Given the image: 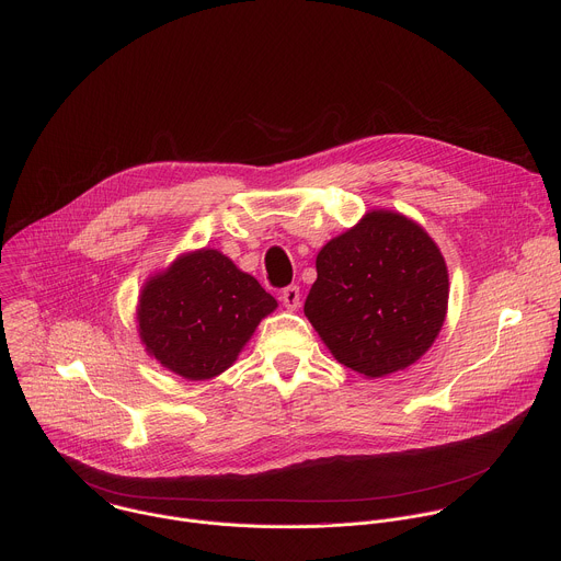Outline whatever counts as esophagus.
I'll use <instances>...</instances> for the list:
<instances>
[{"mask_svg":"<svg viewBox=\"0 0 561 561\" xmlns=\"http://www.w3.org/2000/svg\"><path fill=\"white\" fill-rule=\"evenodd\" d=\"M282 301H284V306H286V308L295 310V308L299 306V301H301L299 286H286V288L282 290Z\"/></svg>","mask_w":561,"mask_h":561,"instance_id":"34e87169","label":"esophagus"}]
</instances>
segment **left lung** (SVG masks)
Returning <instances> with one entry per match:
<instances>
[{"instance_id":"8db88e82","label":"left lung","mask_w":561,"mask_h":561,"mask_svg":"<svg viewBox=\"0 0 561 561\" xmlns=\"http://www.w3.org/2000/svg\"><path fill=\"white\" fill-rule=\"evenodd\" d=\"M304 314L333 357L364 377L415 364L439 335L448 271L413 219L370 210L317 255Z\"/></svg>"}]
</instances>
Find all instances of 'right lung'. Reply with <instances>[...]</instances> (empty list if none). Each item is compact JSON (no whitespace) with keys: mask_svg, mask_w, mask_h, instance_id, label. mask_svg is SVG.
I'll list each match as a JSON object with an SVG mask.
<instances>
[{"mask_svg":"<svg viewBox=\"0 0 561 561\" xmlns=\"http://www.w3.org/2000/svg\"><path fill=\"white\" fill-rule=\"evenodd\" d=\"M277 308L260 282L215 249L178 257L139 295L137 322L146 353L184 379L224 373L257 324Z\"/></svg>","mask_w":561,"mask_h":561,"instance_id":"1","label":"right lung"}]
</instances>
